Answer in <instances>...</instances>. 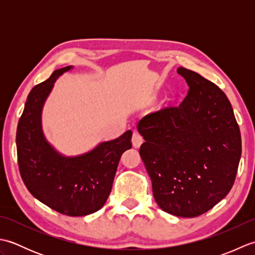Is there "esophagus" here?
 I'll return each instance as SVG.
<instances>
[{"label":"esophagus","mask_w":255,"mask_h":255,"mask_svg":"<svg viewBox=\"0 0 255 255\" xmlns=\"http://www.w3.org/2000/svg\"><path fill=\"white\" fill-rule=\"evenodd\" d=\"M131 141H132V144H133L134 148H139L140 145H141V143L143 142V138L138 131H133Z\"/></svg>","instance_id":"esophagus-1"}]
</instances>
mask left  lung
Returning a JSON list of instances; mask_svg holds the SVG:
<instances>
[{"label":"left lung","mask_w":255,"mask_h":255,"mask_svg":"<svg viewBox=\"0 0 255 255\" xmlns=\"http://www.w3.org/2000/svg\"><path fill=\"white\" fill-rule=\"evenodd\" d=\"M189 86L180 105L144 116L139 153L165 213L197 217L224 199L241 158V134L234 110L217 85L180 67Z\"/></svg>","instance_id":"8db88e82"}]
</instances>
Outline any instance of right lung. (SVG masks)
<instances>
[{
  "label": "right lung",
  "instance_id": "add662e5",
  "mask_svg": "<svg viewBox=\"0 0 255 255\" xmlns=\"http://www.w3.org/2000/svg\"><path fill=\"white\" fill-rule=\"evenodd\" d=\"M70 69L56 70L30 91L17 125L16 145L21 180L32 196L58 213L78 217L95 213L106 203L121 156L132 145V132L75 158L62 156L46 141L40 124L42 105L57 78Z\"/></svg>",
  "mask_w": 255,
  "mask_h": 255
}]
</instances>
